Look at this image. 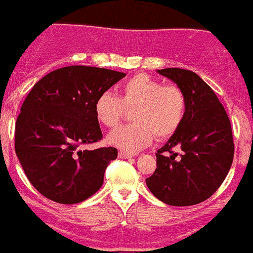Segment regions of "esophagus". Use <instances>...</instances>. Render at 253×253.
Instances as JSON below:
<instances>
[{
  "mask_svg": "<svg viewBox=\"0 0 253 253\" xmlns=\"http://www.w3.org/2000/svg\"><path fill=\"white\" fill-rule=\"evenodd\" d=\"M119 157H120V158H123V160H126V158H131V157H134V154H131V153H126V152L120 151V152H119Z\"/></svg>",
  "mask_w": 253,
  "mask_h": 253,
  "instance_id": "obj_1",
  "label": "esophagus"
}]
</instances>
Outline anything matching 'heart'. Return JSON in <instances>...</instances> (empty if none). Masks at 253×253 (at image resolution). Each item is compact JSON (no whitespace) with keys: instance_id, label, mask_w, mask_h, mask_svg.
I'll return each mask as SVG.
<instances>
[{"instance_id":"1","label":"heart","mask_w":253,"mask_h":253,"mask_svg":"<svg viewBox=\"0 0 253 253\" xmlns=\"http://www.w3.org/2000/svg\"><path fill=\"white\" fill-rule=\"evenodd\" d=\"M133 123L116 128L107 142L125 152L144 148L154 137L167 139L180 129L186 116L187 99L177 84H163L144 73L130 77L122 87V97L104 91L95 101L96 118L106 128H114L133 107Z\"/></svg>"}]
</instances>
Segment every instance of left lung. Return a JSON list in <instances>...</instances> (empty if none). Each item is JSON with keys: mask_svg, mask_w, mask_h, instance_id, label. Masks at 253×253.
Listing matches in <instances>:
<instances>
[{"mask_svg": "<svg viewBox=\"0 0 253 253\" xmlns=\"http://www.w3.org/2000/svg\"><path fill=\"white\" fill-rule=\"evenodd\" d=\"M184 90L185 120L157 151V169L146 178L161 202L189 207L204 202L223 184L233 162L234 143L225 109L209 84L196 73L181 68L160 69Z\"/></svg>", "mask_w": 253, "mask_h": 253, "instance_id": "obj_1", "label": "left lung"}]
</instances>
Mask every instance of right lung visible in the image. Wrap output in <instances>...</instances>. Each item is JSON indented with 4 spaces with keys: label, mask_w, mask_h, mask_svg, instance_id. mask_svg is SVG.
Listing matches in <instances>:
<instances>
[{
    "label": "right lung",
    "mask_w": 253,
    "mask_h": 253,
    "mask_svg": "<svg viewBox=\"0 0 253 253\" xmlns=\"http://www.w3.org/2000/svg\"><path fill=\"white\" fill-rule=\"evenodd\" d=\"M124 76L97 67H63L29 92L15 125V151L31 185L49 200L77 204L102 186L118 149L81 147L102 139L95 101Z\"/></svg>",
    "instance_id": "right-lung-1"
}]
</instances>
